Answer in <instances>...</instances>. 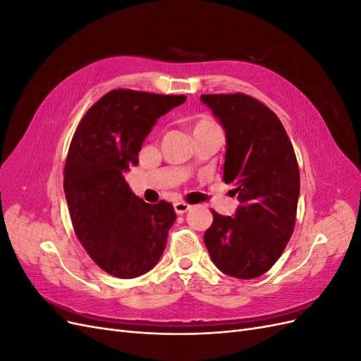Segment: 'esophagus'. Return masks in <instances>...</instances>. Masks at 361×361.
<instances>
[{"label": "esophagus", "instance_id": "1", "mask_svg": "<svg viewBox=\"0 0 361 361\" xmlns=\"http://www.w3.org/2000/svg\"><path fill=\"white\" fill-rule=\"evenodd\" d=\"M190 209V204L185 203V202H176L174 203V211H176V214H185Z\"/></svg>", "mask_w": 361, "mask_h": 361}]
</instances>
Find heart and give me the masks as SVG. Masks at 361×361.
<instances>
[{
    "instance_id": "heart-1",
    "label": "heart",
    "mask_w": 361,
    "mask_h": 361,
    "mask_svg": "<svg viewBox=\"0 0 361 361\" xmlns=\"http://www.w3.org/2000/svg\"><path fill=\"white\" fill-rule=\"evenodd\" d=\"M191 129H192V135L199 137V135H203L207 133H214V130L220 129V126H218L214 120L202 117V118L194 120V122L191 123Z\"/></svg>"
}]
</instances>
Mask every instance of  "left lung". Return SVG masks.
Here are the masks:
<instances>
[{
    "instance_id": "1",
    "label": "left lung",
    "mask_w": 361,
    "mask_h": 361,
    "mask_svg": "<svg viewBox=\"0 0 361 361\" xmlns=\"http://www.w3.org/2000/svg\"><path fill=\"white\" fill-rule=\"evenodd\" d=\"M226 130L224 182L233 185L235 216L212 209L204 245L224 274H265L286 248L297 221L300 170L276 113L245 93L202 94Z\"/></svg>"
}]
</instances>
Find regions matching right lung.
Returning <instances> with one entry per match:
<instances>
[{
  "label": "right lung",
  "instance_id": "1",
  "mask_svg": "<svg viewBox=\"0 0 361 361\" xmlns=\"http://www.w3.org/2000/svg\"><path fill=\"white\" fill-rule=\"evenodd\" d=\"M187 101L183 94L117 89L85 113L64 164V194L76 238L110 276L134 279L154 268L176 220L173 204H149L129 190L123 170L157 120Z\"/></svg>",
  "mask_w": 361,
  "mask_h": 361
}]
</instances>
